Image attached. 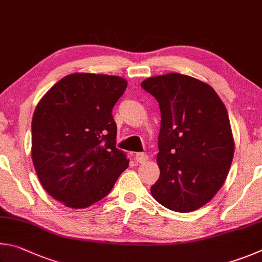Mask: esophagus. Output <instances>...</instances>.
<instances>
[{
    "label": "esophagus",
    "instance_id": "1",
    "mask_svg": "<svg viewBox=\"0 0 262 262\" xmlns=\"http://www.w3.org/2000/svg\"><path fill=\"white\" fill-rule=\"evenodd\" d=\"M148 160V155L145 153H137L136 154V161L138 163H145Z\"/></svg>",
    "mask_w": 262,
    "mask_h": 262
}]
</instances>
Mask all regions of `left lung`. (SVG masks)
Returning a JSON list of instances; mask_svg holds the SVG:
<instances>
[{
	"mask_svg": "<svg viewBox=\"0 0 262 262\" xmlns=\"http://www.w3.org/2000/svg\"><path fill=\"white\" fill-rule=\"evenodd\" d=\"M141 87L161 110L153 198L189 213L209 203L226 182L235 152L228 112L207 82L181 73L145 79Z\"/></svg>",
	"mask_w": 262,
	"mask_h": 262,
	"instance_id": "left-lung-1",
	"label": "left lung"
}]
</instances>
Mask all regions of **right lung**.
<instances>
[{
  "label": "right lung",
  "instance_id": "add662e5",
  "mask_svg": "<svg viewBox=\"0 0 262 262\" xmlns=\"http://www.w3.org/2000/svg\"><path fill=\"white\" fill-rule=\"evenodd\" d=\"M122 77L76 72L58 80L32 118V161L43 189L69 208L104 198L128 166L116 148L112 110L126 90Z\"/></svg>",
  "mask_w": 262,
  "mask_h": 262
}]
</instances>
